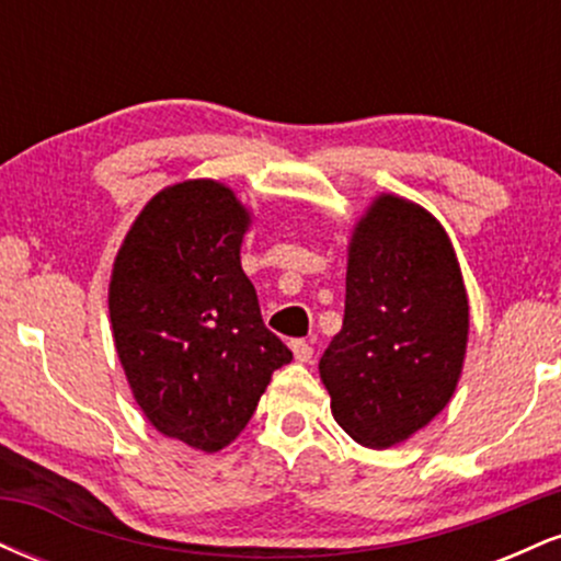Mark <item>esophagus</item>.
<instances>
[{
  "label": "esophagus",
  "instance_id": "1",
  "mask_svg": "<svg viewBox=\"0 0 561 561\" xmlns=\"http://www.w3.org/2000/svg\"><path fill=\"white\" fill-rule=\"evenodd\" d=\"M293 356H295V362H300V364H311V358H313V347L306 343V340H295L293 345Z\"/></svg>",
  "mask_w": 561,
  "mask_h": 561
}]
</instances>
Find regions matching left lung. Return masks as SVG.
Returning a JSON list of instances; mask_svg holds the SVG:
<instances>
[{
  "instance_id": "8db88e82",
  "label": "left lung",
  "mask_w": 561,
  "mask_h": 561,
  "mask_svg": "<svg viewBox=\"0 0 561 561\" xmlns=\"http://www.w3.org/2000/svg\"><path fill=\"white\" fill-rule=\"evenodd\" d=\"M467 340L450 237L422 205L382 192L353 227L343 330L319 362L334 422L366 448L409 440L454 398Z\"/></svg>"
}]
</instances>
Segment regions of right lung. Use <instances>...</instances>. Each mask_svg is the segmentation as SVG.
I'll use <instances>...</instances> for the list:
<instances>
[{
    "label": "right lung",
    "instance_id": "add662e5",
    "mask_svg": "<svg viewBox=\"0 0 561 561\" xmlns=\"http://www.w3.org/2000/svg\"><path fill=\"white\" fill-rule=\"evenodd\" d=\"M250 224L216 179L165 186L126 231L107 287L115 351L141 414L205 454L242 433L274 371L293 362L242 272Z\"/></svg>",
    "mask_w": 561,
    "mask_h": 561
}]
</instances>
